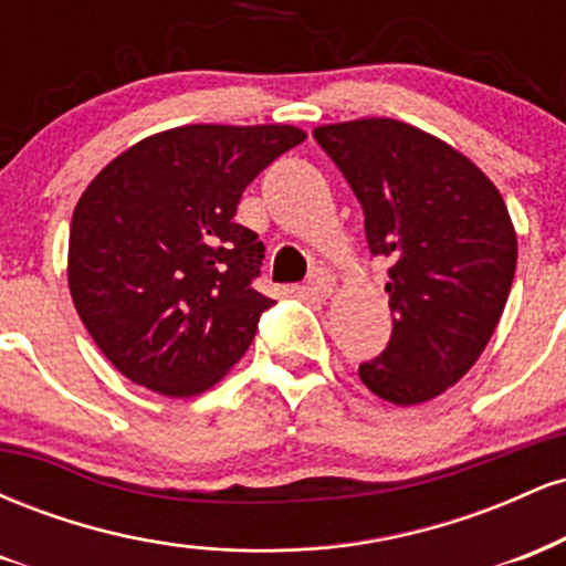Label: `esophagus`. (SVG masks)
<instances>
[{"label":"esophagus","mask_w":566,"mask_h":566,"mask_svg":"<svg viewBox=\"0 0 566 566\" xmlns=\"http://www.w3.org/2000/svg\"><path fill=\"white\" fill-rule=\"evenodd\" d=\"M335 279L327 274V271H322V269H316V271H311L308 274V282H305V290L311 292V295L314 297H319V301H324V297H329L335 292Z\"/></svg>","instance_id":"34e87169"}]
</instances>
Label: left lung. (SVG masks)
I'll list each match as a JSON object with an SVG mask.
<instances>
[{
    "mask_svg": "<svg viewBox=\"0 0 566 566\" xmlns=\"http://www.w3.org/2000/svg\"><path fill=\"white\" fill-rule=\"evenodd\" d=\"M314 138L365 210L394 333L359 378L391 405H423L476 365L509 301L516 231L509 207L469 157L437 135L386 116L337 122Z\"/></svg>",
    "mask_w": 566,
    "mask_h": 566,
    "instance_id": "obj_1",
    "label": "left lung"
}]
</instances>
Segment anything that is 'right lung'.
<instances>
[{"label":"right lung","mask_w":566,"mask_h":566,"mask_svg":"<svg viewBox=\"0 0 566 566\" xmlns=\"http://www.w3.org/2000/svg\"><path fill=\"white\" fill-rule=\"evenodd\" d=\"M305 140L292 125H186L108 161L76 201L69 290L125 378L188 399L250 348L274 301L252 290L263 242L233 223L242 191Z\"/></svg>","instance_id":"obj_1"}]
</instances>
